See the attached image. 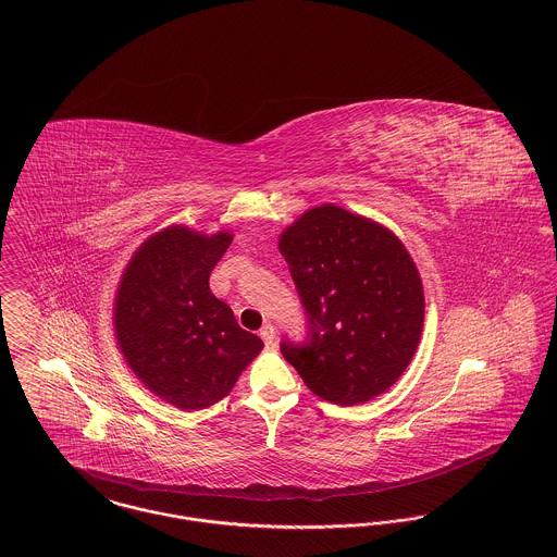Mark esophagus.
<instances>
[{
    "mask_svg": "<svg viewBox=\"0 0 557 557\" xmlns=\"http://www.w3.org/2000/svg\"><path fill=\"white\" fill-rule=\"evenodd\" d=\"M260 337L264 339L265 346H272V344H274V339H276V331H274V326H272V324H265V326H262Z\"/></svg>",
    "mask_w": 557,
    "mask_h": 557,
    "instance_id": "esophagus-1",
    "label": "esophagus"
}]
</instances>
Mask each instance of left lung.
<instances>
[{
  "mask_svg": "<svg viewBox=\"0 0 557 557\" xmlns=\"http://www.w3.org/2000/svg\"><path fill=\"white\" fill-rule=\"evenodd\" d=\"M308 317V342L281 344L322 400L351 407L389 389L417 351L425 297L403 240L377 222L324 203L278 236Z\"/></svg>",
  "mask_w": 557,
  "mask_h": 557,
  "instance_id": "left-lung-1",
  "label": "left lung"
}]
</instances>
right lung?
I'll return each instance as SVG.
<instances>
[{"label":"right lung","instance_id":"1","mask_svg":"<svg viewBox=\"0 0 557 557\" xmlns=\"http://www.w3.org/2000/svg\"><path fill=\"white\" fill-rule=\"evenodd\" d=\"M231 243L226 231L209 236L168 226L136 249L119 281V350L145 387L176 409L220 403L264 348L209 289V274Z\"/></svg>","mask_w":557,"mask_h":557}]
</instances>
